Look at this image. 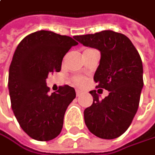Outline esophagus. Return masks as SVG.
<instances>
[{"mask_svg": "<svg viewBox=\"0 0 155 155\" xmlns=\"http://www.w3.org/2000/svg\"><path fill=\"white\" fill-rule=\"evenodd\" d=\"M82 94V91H80V90H76V95L77 96H80Z\"/></svg>", "mask_w": 155, "mask_h": 155, "instance_id": "esophagus-1", "label": "esophagus"}]
</instances>
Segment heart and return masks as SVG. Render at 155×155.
<instances>
[{
  "mask_svg": "<svg viewBox=\"0 0 155 155\" xmlns=\"http://www.w3.org/2000/svg\"><path fill=\"white\" fill-rule=\"evenodd\" d=\"M73 81H74V83H75L76 84L81 85V84H84V77H82V76H77V77H75V78L73 79Z\"/></svg>",
  "mask_w": 155,
  "mask_h": 155,
  "instance_id": "1",
  "label": "heart"
}]
</instances>
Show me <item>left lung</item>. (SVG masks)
I'll return each mask as SVG.
<instances>
[{"label":"left lung","mask_w":155,"mask_h":155,"mask_svg":"<svg viewBox=\"0 0 155 155\" xmlns=\"http://www.w3.org/2000/svg\"><path fill=\"white\" fill-rule=\"evenodd\" d=\"M74 39L101 51L94 80L97 88L109 92L103 100L95 91L90 92L94 103L84 110L85 124L99 138H117L129 128L138 110L143 87L141 57L128 37L114 31L78 35Z\"/></svg>","instance_id":"left-lung-1"}]
</instances>
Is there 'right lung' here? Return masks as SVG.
<instances>
[{"mask_svg": "<svg viewBox=\"0 0 155 155\" xmlns=\"http://www.w3.org/2000/svg\"><path fill=\"white\" fill-rule=\"evenodd\" d=\"M77 44L69 36L38 31L23 38L14 51L8 81L12 109L21 129L34 140H52L62 129L75 90L64 85L50 94L46 79L50 72L61 71L64 55Z\"/></svg>", "mask_w": 155, "mask_h": 155, "instance_id": "right-lung-1", "label": "right lung"}]
</instances>
